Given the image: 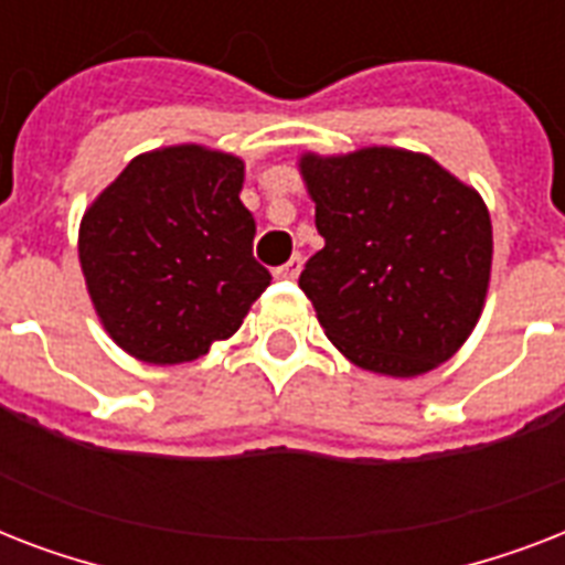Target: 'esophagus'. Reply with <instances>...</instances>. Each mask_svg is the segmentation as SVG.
Here are the masks:
<instances>
[{"instance_id": "1", "label": "esophagus", "mask_w": 565, "mask_h": 565, "mask_svg": "<svg viewBox=\"0 0 565 565\" xmlns=\"http://www.w3.org/2000/svg\"><path fill=\"white\" fill-rule=\"evenodd\" d=\"M299 273H301V255H292L287 264L275 269V278H287V281H292V278H299Z\"/></svg>"}]
</instances>
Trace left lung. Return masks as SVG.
<instances>
[{
  "label": "left lung",
  "mask_w": 565,
  "mask_h": 565,
  "mask_svg": "<svg viewBox=\"0 0 565 565\" xmlns=\"http://www.w3.org/2000/svg\"><path fill=\"white\" fill-rule=\"evenodd\" d=\"M326 246L299 287L328 340L358 366L411 377L472 334L490 284L492 225L481 195L402 149L301 158Z\"/></svg>",
  "instance_id": "obj_1"
}]
</instances>
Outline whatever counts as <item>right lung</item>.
Returning <instances> with one entry per match:
<instances>
[{"label":"right lung","mask_w":565,"mask_h":565,"mask_svg":"<svg viewBox=\"0 0 565 565\" xmlns=\"http://www.w3.org/2000/svg\"><path fill=\"white\" fill-rule=\"evenodd\" d=\"M243 161L202 146L140 154L84 213L87 290L108 334L146 363L228 340L273 275L252 255Z\"/></svg>","instance_id":"1"}]
</instances>
